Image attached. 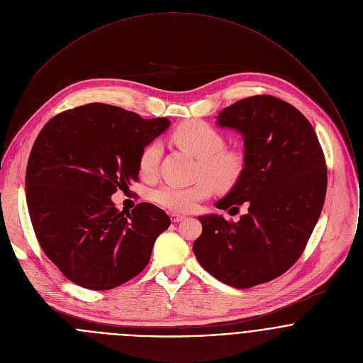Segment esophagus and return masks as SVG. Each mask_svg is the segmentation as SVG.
I'll return each mask as SVG.
<instances>
[{
    "label": "esophagus",
    "mask_w": 363,
    "mask_h": 363,
    "mask_svg": "<svg viewBox=\"0 0 363 363\" xmlns=\"http://www.w3.org/2000/svg\"><path fill=\"white\" fill-rule=\"evenodd\" d=\"M183 218H184V215H180V213H176V212H170V219H172V222H174V223L180 222Z\"/></svg>",
    "instance_id": "esophagus-1"
}]
</instances>
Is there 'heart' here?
Masks as SVG:
<instances>
[{
    "mask_svg": "<svg viewBox=\"0 0 363 363\" xmlns=\"http://www.w3.org/2000/svg\"><path fill=\"white\" fill-rule=\"evenodd\" d=\"M172 140L184 151L199 157L197 173L201 177L196 184L183 187L163 184L152 193L154 203L173 212H189L208 199L213 189L232 187L243 173L245 156L235 150H225L223 135L211 124L201 120L182 123ZM162 155V145L152 141L141 151L138 172L143 177L151 179L157 172Z\"/></svg>",
    "mask_w": 363,
    "mask_h": 363,
    "instance_id": "obj_1",
    "label": "heart"
}]
</instances>
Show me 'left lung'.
Returning a JSON list of instances; mask_svg holds the SVG:
<instances>
[{"label": "left lung", "instance_id": "8db88e82", "mask_svg": "<svg viewBox=\"0 0 363 363\" xmlns=\"http://www.w3.org/2000/svg\"><path fill=\"white\" fill-rule=\"evenodd\" d=\"M216 124L239 131L245 169L215 206L222 215L199 216L193 250L212 277L238 289L272 281L302 256L321 213L327 166L309 120L292 104L257 95L225 107Z\"/></svg>", "mask_w": 363, "mask_h": 363}]
</instances>
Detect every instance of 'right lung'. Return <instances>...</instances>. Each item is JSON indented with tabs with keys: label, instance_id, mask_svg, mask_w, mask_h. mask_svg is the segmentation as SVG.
<instances>
[{
	"label": "right lung",
	"instance_id": "right-lung-1",
	"mask_svg": "<svg viewBox=\"0 0 363 363\" xmlns=\"http://www.w3.org/2000/svg\"><path fill=\"white\" fill-rule=\"evenodd\" d=\"M169 125L166 117L89 104L57 114L39 133L26 203L42 250L69 281L107 291L148 265L170 218L150 203L120 212L110 197L138 180L141 151Z\"/></svg>",
	"mask_w": 363,
	"mask_h": 363
}]
</instances>
